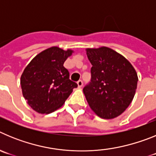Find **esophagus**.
<instances>
[{"label":"esophagus","mask_w":156,"mask_h":156,"mask_svg":"<svg viewBox=\"0 0 156 156\" xmlns=\"http://www.w3.org/2000/svg\"><path fill=\"white\" fill-rule=\"evenodd\" d=\"M77 85H78V87H83V80H80L77 81Z\"/></svg>","instance_id":"obj_1"}]
</instances>
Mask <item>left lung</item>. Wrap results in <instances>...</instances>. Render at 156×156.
I'll list each match as a JSON object with an SVG mask.
<instances>
[{
    "mask_svg": "<svg viewBox=\"0 0 156 156\" xmlns=\"http://www.w3.org/2000/svg\"><path fill=\"white\" fill-rule=\"evenodd\" d=\"M91 80L83 90L91 109L102 119L121 115L131 103L137 74L127 59L107 47L87 48Z\"/></svg>",
    "mask_w": 156,
    "mask_h": 156,
    "instance_id": "left-lung-1",
    "label": "left lung"
}]
</instances>
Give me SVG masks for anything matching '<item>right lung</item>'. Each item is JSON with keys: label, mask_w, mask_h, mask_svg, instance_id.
<instances>
[{"label": "right lung", "mask_w": 156, "mask_h": 156, "mask_svg": "<svg viewBox=\"0 0 156 156\" xmlns=\"http://www.w3.org/2000/svg\"><path fill=\"white\" fill-rule=\"evenodd\" d=\"M73 52L51 47L38 54L25 68L20 80L22 91L29 105L36 112H53L62 106L73 89L77 87L63 66Z\"/></svg>", "instance_id": "obj_1"}]
</instances>
